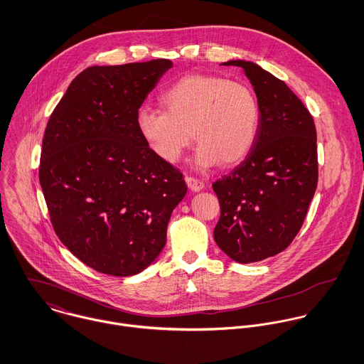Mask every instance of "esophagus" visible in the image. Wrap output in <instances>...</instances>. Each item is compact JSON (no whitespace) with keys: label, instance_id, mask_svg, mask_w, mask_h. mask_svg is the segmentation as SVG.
I'll list each match as a JSON object with an SVG mask.
<instances>
[{"label":"esophagus","instance_id":"obj_1","mask_svg":"<svg viewBox=\"0 0 364 364\" xmlns=\"http://www.w3.org/2000/svg\"><path fill=\"white\" fill-rule=\"evenodd\" d=\"M186 183H187V186H188V188L191 190V191H201L203 188H204V183L201 181V180H198V178H196V177H191V176H187L186 177Z\"/></svg>","mask_w":364,"mask_h":364}]
</instances>
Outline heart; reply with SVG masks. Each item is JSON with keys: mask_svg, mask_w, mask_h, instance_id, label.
Returning <instances> with one entry per match:
<instances>
[{"mask_svg": "<svg viewBox=\"0 0 364 364\" xmlns=\"http://www.w3.org/2000/svg\"><path fill=\"white\" fill-rule=\"evenodd\" d=\"M163 111L142 107L136 129L149 150L164 163H176L190 147L200 144L198 167L240 163L255 144L259 104L243 82L214 74H186L160 95Z\"/></svg>", "mask_w": 364, "mask_h": 364, "instance_id": "obj_1", "label": "heart"}]
</instances>
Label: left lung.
I'll list each match as a JSON object with an SVG mask.
<instances>
[{"mask_svg": "<svg viewBox=\"0 0 364 364\" xmlns=\"http://www.w3.org/2000/svg\"><path fill=\"white\" fill-rule=\"evenodd\" d=\"M242 68L259 104V128L252 150L213 188L220 217L214 229L219 247L237 263L272 257L299 232L318 186L314 118L289 85L252 62Z\"/></svg>", "mask_w": 364, "mask_h": 364, "instance_id": "8db88e82", "label": "left lung"}]
</instances>
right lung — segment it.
Returning a JSON list of instances; mask_svg holds the SVG:
<instances>
[{"label": "right lung", "mask_w": 364, "mask_h": 364, "mask_svg": "<svg viewBox=\"0 0 364 364\" xmlns=\"http://www.w3.org/2000/svg\"><path fill=\"white\" fill-rule=\"evenodd\" d=\"M173 63L153 59L91 66L53 109L42 141L39 181L62 243L94 270L141 273L166 245L187 186L136 129V112Z\"/></svg>", "instance_id": "add662e5"}]
</instances>
